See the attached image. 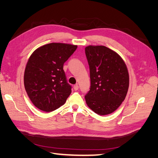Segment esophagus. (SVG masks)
Instances as JSON below:
<instances>
[{"mask_svg": "<svg viewBox=\"0 0 158 158\" xmlns=\"http://www.w3.org/2000/svg\"><path fill=\"white\" fill-rule=\"evenodd\" d=\"M78 88H79V87H78V84H76V85H74V89L75 91L78 90Z\"/></svg>", "mask_w": 158, "mask_h": 158, "instance_id": "obj_1", "label": "esophagus"}]
</instances>
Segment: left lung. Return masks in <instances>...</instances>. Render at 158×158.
Wrapping results in <instances>:
<instances>
[{
	"label": "left lung",
	"mask_w": 158,
	"mask_h": 158,
	"mask_svg": "<svg viewBox=\"0 0 158 158\" xmlns=\"http://www.w3.org/2000/svg\"><path fill=\"white\" fill-rule=\"evenodd\" d=\"M90 76L85 94L88 106L100 115L114 112L125 100L129 85L127 66L117 52L105 46L85 48Z\"/></svg>",
	"instance_id": "obj_1"
}]
</instances>
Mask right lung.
Returning <instances> with one entry per match:
<instances>
[{
    "label": "right lung",
    "mask_w": 158,
    "mask_h": 158,
    "mask_svg": "<svg viewBox=\"0 0 158 158\" xmlns=\"http://www.w3.org/2000/svg\"><path fill=\"white\" fill-rule=\"evenodd\" d=\"M77 46L51 43L37 49L30 56L24 73V86L34 106L52 111L64 104L71 93L63 65Z\"/></svg>",
    "instance_id": "1"
}]
</instances>
